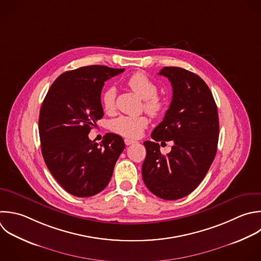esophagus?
<instances>
[{"instance_id":"esophagus-1","label":"esophagus","mask_w":261,"mask_h":261,"mask_svg":"<svg viewBox=\"0 0 261 261\" xmlns=\"http://www.w3.org/2000/svg\"><path fill=\"white\" fill-rule=\"evenodd\" d=\"M134 143H136V141L129 140V139H124V144H125L126 146H129V145H132V144H134Z\"/></svg>"}]
</instances>
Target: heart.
Instances as JSON below:
<instances>
[{"mask_svg":"<svg viewBox=\"0 0 261 261\" xmlns=\"http://www.w3.org/2000/svg\"><path fill=\"white\" fill-rule=\"evenodd\" d=\"M128 88L144 99V108L152 116L161 114L167 106L164 97L157 94V85L144 72H135L126 80ZM116 90L113 87L106 89L101 96V104L105 112L111 113L115 109ZM149 125V119L145 115L126 116L121 115L111 121L110 128L123 137L137 139Z\"/></svg>","mask_w":261,"mask_h":261,"instance_id":"obj_1","label":"heart"}]
</instances>
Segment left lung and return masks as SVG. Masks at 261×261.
Returning a JSON list of instances; mask_svg holds the SVG:
<instances>
[{"mask_svg": "<svg viewBox=\"0 0 261 261\" xmlns=\"http://www.w3.org/2000/svg\"><path fill=\"white\" fill-rule=\"evenodd\" d=\"M169 80L172 100L163 120L144 143L142 166L146 187L164 200L192 193L205 177L216 154L219 122L217 107L205 82L180 67H164L158 73ZM172 140V151L160 152L157 141Z\"/></svg>", "mask_w": 261, "mask_h": 261, "instance_id": "left-lung-1", "label": "left lung"}]
</instances>
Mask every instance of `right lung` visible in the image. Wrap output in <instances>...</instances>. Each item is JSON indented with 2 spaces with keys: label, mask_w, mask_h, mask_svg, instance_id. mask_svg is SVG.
I'll list each match as a JSON object with an SVG mask.
<instances>
[{
  "label": "right lung",
  "mask_w": 261,
  "mask_h": 261,
  "mask_svg": "<svg viewBox=\"0 0 261 261\" xmlns=\"http://www.w3.org/2000/svg\"><path fill=\"white\" fill-rule=\"evenodd\" d=\"M123 71L102 65L66 71L53 83L42 104L39 133L44 160L73 196L92 197L103 191L124 149L118 135L106 134L100 145L88 137L104 115V83Z\"/></svg>",
  "instance_id": "1"
}]
</instances>
